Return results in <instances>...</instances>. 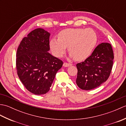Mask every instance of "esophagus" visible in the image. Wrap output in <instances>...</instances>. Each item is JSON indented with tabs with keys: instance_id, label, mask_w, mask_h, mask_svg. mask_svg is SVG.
<instances>
[{
	"instance_id": "34e87169",
	"label": "esophagus",
	"mask_w": 126,
	"mask_h": 126,
	"mask_svg": "<svg viewBox=\"0 0 126 126\" xmlns=\"http://www.w3.org/2000/svg\"><path fill=\"white\" fill-rule=\"evenodd\" d=\"M72 64L70 63H64L63 64V66H64V67H68L69 66H71Z\"/></svg>"
}]
</instances>
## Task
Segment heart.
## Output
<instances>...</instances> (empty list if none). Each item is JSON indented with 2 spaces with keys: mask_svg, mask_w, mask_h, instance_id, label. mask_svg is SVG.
Masks as SVG:
<instances>
[{
  "mask_svg": "<svg viewBox=\"0 0 126 126\" xmlns=\"http://www.w3.org/2000/svg\"><path fill=\"white\" fill-rule=\"evenodd\" d=\"M97 42V35L92 29H67L59 33L58 39L51 40L50 46L57 57H63L69 46L70 57L82 61L91 55Z\"/></svg>",
  "mask_w": 126,
  "mask_h": 126,
  "instance_id": "heart-1",
  "label": "heart"
}]
</instances>
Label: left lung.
<instances>
[{
    "instance_id": "left-lung-1",
    "label": "left lung",
    "mask_w": 126,
    "mask_h": 126,
    "mask_svg": "<svg viewBox=\"0 0 126 126\" xmlns=\"http://www.w3.org/2000/svg\"><path fill=\"white\" fill-rule=\"evenodd\" d=\"M114 53L110 44L102 43L84 62L77 63L76 84L83 90H89L100 86L110 75Z\"/></svg>"
}]
</instances>
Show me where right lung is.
<instances>
[{
	"mask_svg": "<svg viewBox=\"0 0 126 126\" xmlns=\"http://www.w3.org/2000/svg\"><path fill=\"white\" fill-rule=\"evenodd\" d=\"M50 33L38 28L24 38L18 47L16 69L18 76L29 92L35 95L49 92L63 62L50 54Z\"/></svg>",
	"mask_w": 126,
	"mask_h": 126,
	"instance_id": "1",
	"label": "right lung"
}]
</instances>
